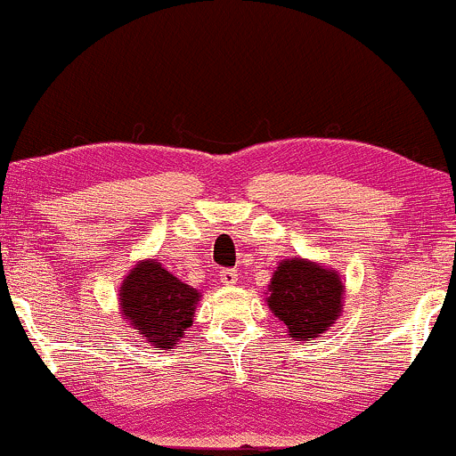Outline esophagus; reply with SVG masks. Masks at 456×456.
Wrapping results in <instances>:
<instances>
[{"label":"esophagus","instance_id":"34e87169","mask_svg":"<svg viewBox=\"0 0 456 456\" xmlns=\"http://www.w3.org/2000/svg\"><path fill=\"white\" fill-rule=\"evenodd\" d=\"M237 278H239L237 269L226 267V269H222V272H219V281H222L224 285H234V282H237Z\"/></svg>","mask_w":456,"mask_h":456}]
</instances>
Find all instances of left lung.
<instances>
[{
	"instance_id": "1",
	"label": "left lung",
	"mask_w": 456,
	"mask_h": 456,
	"mask_svg": "<svg viewBox=\"0 0 456 456\" xmlns=\"http://www.w3.org/2000/svg\"><path fill=\"white\" fill-rule=\"evenodd\" d=\"M267 306L296 341H311L328 330L344 308V282L335 269L285 258L269 282Z\"/></svg>"
}]
</instances>
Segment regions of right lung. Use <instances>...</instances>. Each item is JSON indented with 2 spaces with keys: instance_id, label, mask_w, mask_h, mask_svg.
Wrapping results in <instances>:
<instances>
[{
  "instance_id": "obj_1",
  "label": "right lung",
  "mask_w": 456,
  "mask_h": 456,
  "mask_svg": "<svg viewBox=\"0 0 456 456\" xmlns=\"http://www.w3.org/2000/svg\"><path fill=\"white\" fill-rule=\"evenodd\" d=\"M198 289L184 285L159 261L148 258L130 269L119 287L121 315L136 335L156 347H174L193 324Z\"/></svg>"
}]
</instances>
